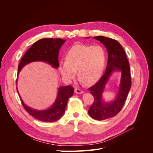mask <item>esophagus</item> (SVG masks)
<instances>
[{
	"label": "esophagus",
	"mask_w": 153,
	"mask_h": 153,
	"mask_svg": "<svg viewBox=\"0 0 153 153\" xmlns=\"http://www.w3.org/2000/svg\"><path fill=\"white\" fill-rule=\"evenodd\" d=\"M75 92L76 94H82V93H84V91H82L80 89H78V88H75Z\"/></svg>",
	"instance_id": "esophagus-1"
}]
</instances>
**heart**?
Masks as SVG:
<instances>
[{
  "instance_id": "b5f03b06",
  "label": "heart",
  "mask_w": 153,
  "mask_h": 153,
  "mask_svg": "<svg viewBox=\"0 0 153 153\" xmlns=\"http://www.w3.org/2000/svg\"><path fill=\"white\" fill-rule=\"evenodd\" d=\"M106 53L100 46L76 45L66 53V61L59 64V71L68 81L76 75L87 85L95 84L103 75L105 66Z\"/></svg>"
}]
</instances>
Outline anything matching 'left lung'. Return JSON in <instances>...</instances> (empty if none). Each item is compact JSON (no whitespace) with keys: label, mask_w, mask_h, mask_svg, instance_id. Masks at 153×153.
I'll list each match as a JSON object with an SVG mask.
<instances>
[{"label":"left lung","mask_w":153,"mask_h":153,"mask_svg":"<svg viewBox=\"0 0 153 153\" xmlns=\"http://www.w3.org/2000/svg\"><path fill=\"white\" fill-rule=\"evenodd\" d=\"M94 38L100 41L105 47L108 52V62L104 75L89 89L94 101L88 110V114L92 119L102 121L115 116L121 111L130 89L131 78L128 60L121 44L116 40L102 36H96ZM115 71L122 73L117 94L114 100L106 102L102 94L109 77Z\"/></svg>","instance_id":"left-lung-1"}]
</instances>
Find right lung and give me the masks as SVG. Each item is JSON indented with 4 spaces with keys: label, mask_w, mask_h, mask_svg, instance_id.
I'll return each mask as SVG.
<instances>
[{
    "label": "right lung",
    "mask_w": 153,
    "mask_h": 153,
    "mask_svg": "<svg viewBox=\"0 0 153 153\" xmlns=\"http://www.w3.org/2000/svg\"><path fill=\"white\" fill-rule=\"evenodd\" d=\"M66 42V39L61 38H45L36 41L27 51L21 59L18 68V75L22 69L27 64L32 62H43L49 64L53 68L57 69L59 50ZM17 83V80H16ZM23 106L34 118L43 122H55L61 118L67 105L69 98L73 94V87L70 85L59 87L57 98L50 108L45 110H36L27 106L22 100L18 89Z\"/></svg>",
    "instance_id": "obj_1"
}]
</instances>
